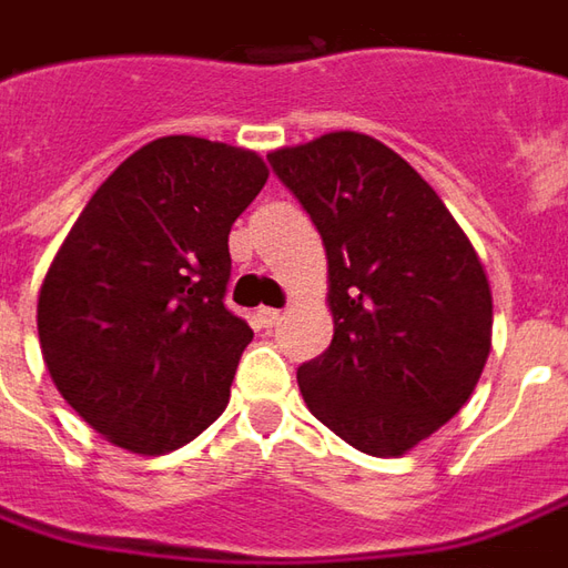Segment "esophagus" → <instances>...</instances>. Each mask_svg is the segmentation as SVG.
Wrapping results in <instances>:
<instances>
[{
  "mask_svg": "<svg viewBox=\"0 0 568 568\" xmlns=\"http://www.w3.org/2000/svg\"><path fill=\"white\" fill-rule=\"evenodd\" d=\"M253 318H256V327H275V324L281 322V312H277V308L262 306L256 308V315H253Z\"/></svg>",
  "mask_w": 568,
  "mask_h": 568,
  "instance_id": "esophagus-1",
  "label": "esophagus"
}]
</instances>
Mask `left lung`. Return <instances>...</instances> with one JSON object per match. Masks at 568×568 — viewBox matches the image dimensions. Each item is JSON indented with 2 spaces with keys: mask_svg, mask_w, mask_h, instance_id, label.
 Wrapping results in <instances>:
<instances>
[{
  "mask_svg": "<svg viewBox=\"0 0 568 568\" xmlns=\"http://www.w3.org/2000/svg\"><path fill=\"white\" fill-rule=\"evenodd\" d=\"M327 253L331 346L300 365L308 410L352 448L398 457L452 420L491 349V291L439 194L371 135L268 154Z\"/></svg>",
  "mask_w": 568,
  "mask_h": 568,
  "instance_id": "obj_1",
  "label": "left lung"
}]
</instances>
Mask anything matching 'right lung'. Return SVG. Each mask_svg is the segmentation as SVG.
Here are the masks:
<instances>
[{
  "label": "right lung",
  "mask_w": 568,
  "mask_h": 568,
  "mask_svg": "<svg viewBox=\"0 0 568 568\" xmlns=\"http://www.w3.org/2000/svg\"><path fill=\"white\" fill-rule=\"evenodd\" d=\"M265 179L253 151L166 135L123 160L64 237L39 346L58 393L113 445L175 452L229 405L253 339L225 306L229 232Z\"/></svg>",
  "instance_id": "add662e5"
}]
</instances>
